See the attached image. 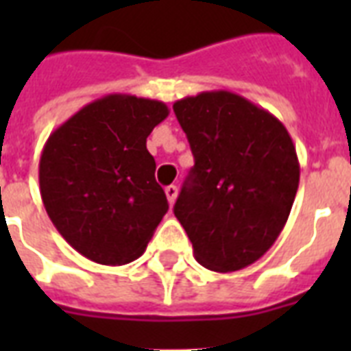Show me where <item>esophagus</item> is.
Segmentation results:
<instances>
[{"label": "esophagus", "mask_w": 351, "mask_h": 351, "mask_svg": "<svg viewBox=\"0 0 351 351\" xmlns=\"http://www.w3.org/2000/svg\"><path fill=\"white\" fill-rule=\"evenodd\" d=\"M176 195H178V187H176V186H167V187H165V197H167L169 204H175Z\"/></svg>", "instance_id": "1"}]
</instances>
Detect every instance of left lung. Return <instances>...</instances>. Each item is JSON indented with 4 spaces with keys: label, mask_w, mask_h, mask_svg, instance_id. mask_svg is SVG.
<instances>
[{
    "label": "left lung",
    "mask_w": 351,
    "mask_h": 351,
    "mask_svg": "<svg viewBox=\"0 0 351 351\" xmlns=\"http://www.w3.org/2000/svg\"><path fill=\"white\" fill-rule=\"evenodd\" d=\"M173 109L195 156L175 217L204 267L239 271L288 222L300 178L293 140L271 112L230 90H204Z\"/></svg>",
    "instance_id": "1"
}]
</instances>
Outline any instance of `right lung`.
I'll use <instances>...</instances> for the list:
<instances>
[{"label": "right lung", "mask_w": 351, "mask_h": 351, "mask_svg": "<svg viewBox=\"0 0 351 351\" xmlns=\"http://www.w3.org/2000/svg\"><path fill=\"white\" fill-rule=\"evenodd\" d=\"M164 101L107 95L51 132L40 158L45 211L80 255L121 266L142 255L169 209L147 136Z\"/></svg>", "instance_id": "right-lung-1"}]
</instances>
